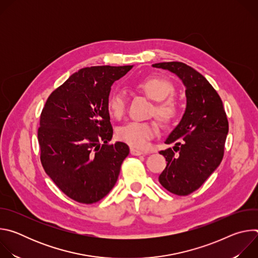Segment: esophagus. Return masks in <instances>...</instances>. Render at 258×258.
I'll return each mask as SVG.
<instances>
[{
  "label": "esophagus",
  "instance_id": "obj_1",
  "mask_svg": "<svg viewBox=\"0 0 258 258\" xmlns=\"http://www.w3.org/2000/svg\"><path fill=\"white\" fill-rule=\"evenodd\" d=\"M131 154L134 155V156H140V155L145 154V152L140 151V150H137V149H134V148H131Z\"/></svg>",
  "mask_w": 258,
  "mask_h": 258
}]
</instances>
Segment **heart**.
Segmentation results:
<instances>
[{
  "mask_svg": "<svg viewBox=\"0 0 258 258\" xmlns=\"http://www.w3.org/2000/svg\"><path fill=\"white\" fill-rule=\"evenodd\" d=\"M134 87L149 99L156 101L153 113L163 123H170L177 115V105L173 99L168 98L173 93V85L166 79L151 77L140 80ZM106 107L110 116L120 119L125 112L126 100L122 93L114 92L107 99ZM157 134L154 123L131 121L116 131V138L136 149H145Z\"/></svg>",
  "mask_w": 258,
  "mask_h": 258,
  "instance_id": "b5f03b06",
  "label": "heart"
}]
</instances>
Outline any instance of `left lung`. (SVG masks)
Returning a JSON list of instances; mask_svg holds the SVG:
<instances>
[{
  "mask_svg": "<svg viewBox=\"0 0 258 258\" xmlns=\"http://www.w3.org/2000/svg\"><path fill=\"white\" fill-rule=\"evenodd\" d=\"M152 66L174 73L186 87V111L165 141L174 147L159 152L167 161L159 182L172 194L187 196L222 162L229 121L222 99L197 70L182 62Z\"/></svg>",
  "mask_w": 258,
  "mask_h": 258,
  "instance_id": "8db88e82",
  "label": "left lung"
}]
</instances>
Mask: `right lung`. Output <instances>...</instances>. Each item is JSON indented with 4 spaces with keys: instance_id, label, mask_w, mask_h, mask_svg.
<instances>
[{
    "instance_id": "add662e5",
    "label": "right lung",
    "mask_w": 258,
    "mask_h": 258,
    "mask_svg": "<svg viewBox=\"0 0 258 258\" xmlns=\"http://www.w3.org/2000/svg\"><path fill=\"white\" fill-rule=\"evenodd\" d=\"M133 68L92 66L73 75L49 96L38 139L46 173L69 198L92 204L114 187L125 143L109 145L113 130L106 107L113 83Z\"/></svg>"
}]
</instances>
